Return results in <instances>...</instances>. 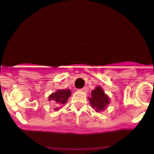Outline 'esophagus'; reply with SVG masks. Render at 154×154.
<instances>
[{
	"label": "esophagus",
	"instance_id": "34e87169",
	"mask_svg": "<svg viewBox=\"0 0 154 154\" xmlns=\"http://www.w3.org/2000/svg\"><path fill=\"white\" fill-rule=\"evenodd\" d=\"M80 91L83 92V93H87V89L85 88H82L80 89Z\"/></svg>",
	"mask_w": 154,
	"mask_h": 154
}]
</instances>
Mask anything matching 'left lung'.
<instances>
[{"label":"left lung","instance_id":"obj_1","mask_svg":"<svg viewBox=\"0 0 154 154\" xmlns=\"http://www.w3.org/2000/svg\"><path fill=\"white\" fill-rule=\"evenodd\" d=\"M91 96L88 97V100L92 108L96 112H100L106 109L107 106L110 104V98L105 93L103 88L100 85L97 86L91 93Z\"/></svg>","mask_w":154,"mask_h":154}]
</instances>
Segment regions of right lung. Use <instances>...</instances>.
<instances>
[{
	"label": "right lung",
	"instance_id": "1",
	"mask_svg": "<svg viewBox=\"0 0 154 154\" xmlns=\"http://www.w3.org/2000/svg\"><path fill=\"white\" fill-rule=\"evenodd\" d=\"M72 94L71 90L69 89H61L57 90L54 93L51 94L48 96V100L53 101L57 105H65L67 103L69 97ZM54 109L57 111L59 108H55Z\"/></svg>",
	"mask_w": 154,
	"mask_h": 154
}]
</instances>
